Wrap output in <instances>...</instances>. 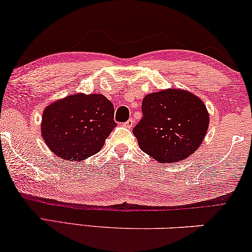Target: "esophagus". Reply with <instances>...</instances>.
<instances>
[{
    "label": "esophagus",
    "instance_id": "obj_1",
    "mask_svg": "<svg viewBox=\"0 0 252 252\" xmlns=\"http://www.w3.org/2000/svg\"><path fill=\"white\" fill-rule=\"evenodd\" d=\"M133 125H134V120H133L132 118L127 120V121L125 123V126H126V127H132V126H133Z\"/></svg>",
    "mask_w": 252,
    "mask_h": 252
}]
</instances>
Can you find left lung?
<instances>
[{"label":"left lung","instance_id":"8db88e82","mask_svg":"<svg viewBox=\"0 0 252 252\" xmlns=\"http://www.w3.org/2000/svg\"><path fill=\"white\" fill-rule=\"evenodd\" d=\"M142 118L133 127L139 147L159 163H174L191 155L207 132L209 115L193 94L167 89L142 100Z\"/></svg>","mask_w":252,"mask_h":252}]
</instances>
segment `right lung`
<instances>
[{"mask_svg":"<svg viewBox=\"0 0 252 252\" xmlns=\"http://www.w3.org/2000/svg\"><path fill=\"white\" fill-rule=\"evenodd\" d=\"M113 119V104L106 97L77 94L45 108L42 134L59 157L84 160L102 148L116 126Z\"/></svg>","mask_w":252,"mask_h":252,"instance_id":"right-lung-1","label":"right lung"}]
</instances>
